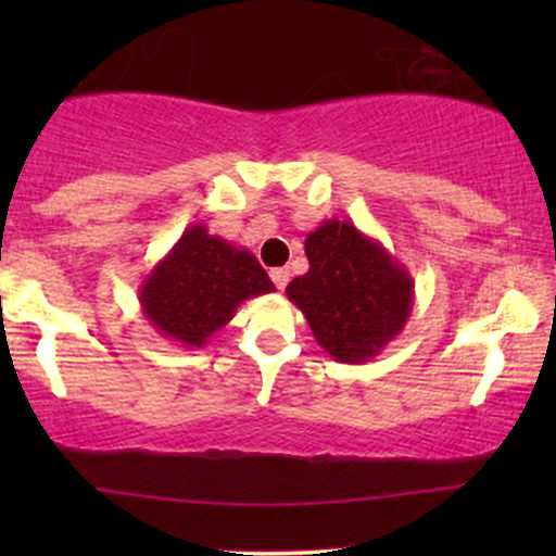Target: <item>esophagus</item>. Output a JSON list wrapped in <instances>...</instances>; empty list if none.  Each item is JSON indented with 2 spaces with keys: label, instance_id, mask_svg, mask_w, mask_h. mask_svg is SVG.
I'll list each match as a JSON object with an SVG mask.
<instances>
[{
  "label": "esophagus",
  "instance_id": "34e87169",
  "mask_svg": "<svg viewBox=\"0 0 556 556\" xmlns=\"http://www.w3.org/2000/svg\"><path fill=\"white\" fill-rule=\"evenodd\" d=\"M271 282L277 285V290H285L287 282H290V271H287V269H271Z\"/></svg>",
  "mask_w": 556,
  "mask_h": 556
}]
</instances>
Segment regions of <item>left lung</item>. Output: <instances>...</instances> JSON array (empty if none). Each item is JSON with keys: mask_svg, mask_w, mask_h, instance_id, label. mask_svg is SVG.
Segmentation results:
<instances>
[{"mask_svg": "<svg viewBox=\"0 0 556 556\" xmlns=\"http://www.w3.org/2000/svg\"><path fill=\"white\" fill-rule=\"evenodd\" d=\"M305 256L311 269L285 292L316 342L340 363L376 358L410 318V274L379 240L340 219H324L305 238Z\"/></svg>", "mask_w": 556, "mask_h": 556, "instance_id": "left-lung-1", "label": "left lung"}]
</instances>
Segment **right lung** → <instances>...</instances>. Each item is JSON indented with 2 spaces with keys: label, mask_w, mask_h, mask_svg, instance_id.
I'll return each instance as SVG.
<instances>
[{
  "label": "right lung",
  "mask_w": 556,
  "mask_h": 556,
  "mask_svg": "<svg viewBox=\"0 0 556 556\" xmlns=\"http://www.w3.org/2000/svg\"><path fill=\"white\" fill-rule=\"evenodd\" d=\"M274 292L269 274L245 248L190 225L138 287L143 318L164 340L203 348L248 298Z\"/></svg>",
  "instance_id": "right-lung-1"
}]
</instances>
